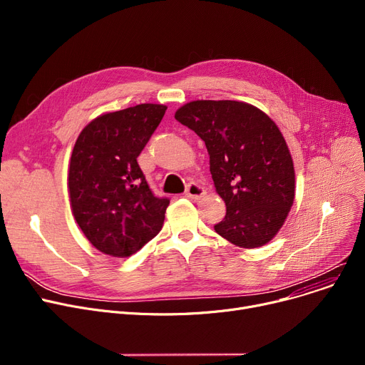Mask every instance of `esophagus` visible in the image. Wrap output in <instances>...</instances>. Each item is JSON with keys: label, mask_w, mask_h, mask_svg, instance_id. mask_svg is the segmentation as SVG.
<instances>
[{"label": "esophagus", "mask_w": 365, "mask_h": 365, "mask_svg": "<svg viewBox=\"0 0 365 365\" xmlns=\"http://www.w3.org/2000/svg\"><path fill=\"white\" fill-rule=\"evenodd\" d=\"M204 194H205V189L197 182H190L185 190V195L187 198H192V200H200L204 197Z\"/></svg>", "instance_id": "34e87169"}]
</instances>
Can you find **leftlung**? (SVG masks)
I'll use <instances>...</instances> for the list:
<instances>
[{"label": "left lung", "instance_id": "obj_1", "mask_svg": "<svg viewBox=\"0 0 365 365\" xmlns=\"http://www.w3.org/2000/svg\"><path fill=\"white\" fill-rule=\"evenodd\" d=\"M175 118L207 146L215 187L226 204L215 231L242 248L269 242L294 201L293 160L277 124L235 101L189 102Z\"/></svg>", "mask_w": 365, "mask_h": 365}]
</instances>
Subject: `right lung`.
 <instances>
[{
	"instance_id": "right-lung-1",
	"label": "right lung",
	"mask_w": 365,
	"mask_h": 365,
	"mask_svg": "<svg viewBox=\"0 0 365 365\" xmlns=\"http://www.w3.org/2000/svg\"><path fill=\"white\" fill-rule=\"evenodd\" d=\"M165 109L142 103L101 115L75 142L68 176L72 213L105 255L128 257L161 231L170 200L153 195L138 157Z\"/></svg>"
}]
</instances>
